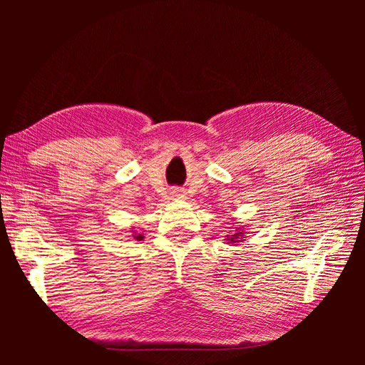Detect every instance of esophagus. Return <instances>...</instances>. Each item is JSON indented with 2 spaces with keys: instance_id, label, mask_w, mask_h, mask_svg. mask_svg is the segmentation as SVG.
Returning <instances> with one entry per match:
<instances>
[{
  "instance_id": "1",
  "label": "esophagus",
  "mask_w": 365,
  "mask_h": 365,
  "mask_svg": "<svg viewBox=\"0 0 365 365\" xmlns=\"http://www.w3.org/2000/svg\"><path fill=\"white\" fill-rule=\"evenodd\" d=\"M170 195H172L173 200H185V192L181 190V189H173Z\"/></svg>"
}]
</instances>
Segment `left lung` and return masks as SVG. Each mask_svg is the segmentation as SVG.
Here are the masks:
<instances>
[{"label": "left lung", "mask_w": 365, "mask_h": 365, "mask_svg": "<svg viewBox=\"0 0 365 365\" xmlns=\"http://www.w3.org/2000/svg\"><path fill=\"white\" fill-rule=\"evenodd\" d=\"M233 224H236V222H233ZM245 231L244 230H242L240 227H236V231H235V233L233 235H228L227 236V239L225 240H228L227 242V244H231V245H239L240 244V242H244L245 239Z\"/></svg>", "instance_id": "left-lung-1"}]
</instances>
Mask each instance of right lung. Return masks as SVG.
<instances>
[{"instance_id": "right-lung-1", "label": "right lung", "mask_w": 365, "mask_h": 365, "mask_svg": "<svg viewBox=\"0 0 365 365\" xmlns=\"http://www.w3.org/2000/svg\"><path fill=\"white\" fill-rule=\"evenodd\" d=\"M132 233H134V235H132V236H134L137 240H141V239H143V236H141V235H137L135 231H132Z\"/></svg>"}]
</instances>
